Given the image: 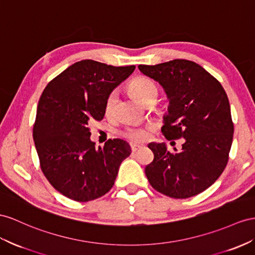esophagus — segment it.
I'll return each mask as SVG.
<instances>
[{
  "label": "esophagus",
  "instance_id": "1",
  "mask_svg": "<svg viewBox=\"0 0 255 255\" xmlns=\"http://www.w3.org/2000/svg\"><path fill=\"white\" fill-rule=\"evenodd\" d=\"M130 146H131V151H132V152L138 151V149L141 147V145L136 144V143H131V144H130Z\"/></svg>",
  "mask_w": 255,
  "mask_h": 255
}]
</instances>
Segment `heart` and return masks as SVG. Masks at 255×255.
Wrapping results in <instances>:
<instances>
[{
	"instance_id": "1",
	"label": "heart",
	"mask_w": 255,
	"mask_h": 255,
	"mask_svg": "<svg viewBox=\"0 0 255 255\" xmlns=\"http://www.w3.org/2000/svg\"><path fill=\"white\" fill-rule=\"evenodd\" d=\"M129 89L136 99H138L142 104H144V106H147L149 103H155L156 100H157L158 88L156 86V84L147 77L140 76L134 78V80L129 84ZM117 100H119L117 90H112L108 95L106 102H104V112H106L108 116H112L114 114ZM152 129L153 128L151 126H132L124 130L123 134L130 140L141 142L145 141L148 138Z\"/></svg>"
}]
</instances>
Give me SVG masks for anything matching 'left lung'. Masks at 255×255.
I'll return each mask as SVG.
<instances>
[{
    "instance_id": "left-lung-1",
    "label": "left lung",
    "mask_w": 255,
    "mask_h": 255,
    "mask_svg": "<svg viewBox=\"0 0 255 255\" xmlns=\"http://www.w3.org/2000/svg\"><path fill=\"white\" fill-rule=\"evenodd\" d=\"M138 68L159 83L169 100L161 132L168 140L184 138L181 151L149 143L154 159L145 167L146 178L169 197H193L218 180L228 161L234 124L227 95L217 78L190 60Z\"/></svg>"
}]
</instances>
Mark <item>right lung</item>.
Here are the masks:
<instances>
[{"mask_svg": "<svg viewBox=\"0 0 255 255\" xmlns=\"http://www.w3.org/2000/svg\"><path fill=\"white\" fill-rule=\"evenodd\" d=\"M134 69L82 60L45 87L37 104L33 140L44 175L65 197L85 202L113 187L131 148L122 139L96 148L88 123L103 119L108 95Z\"/></svg>", "mask_w": 255, "mask_h": 255, "instance_id": "right-lung-1", "label": "right lung"}]
</instances>
